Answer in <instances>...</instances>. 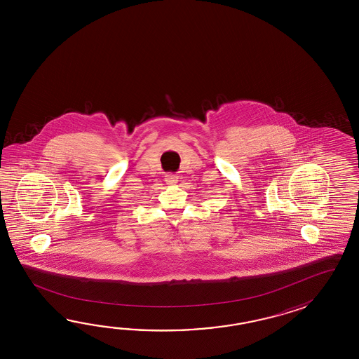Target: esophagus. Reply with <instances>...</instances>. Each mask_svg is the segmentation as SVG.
I'll use <instances>...</instances> for the list:
<instances>
[{
  "instance_id": "obj_1",
  "label": "esophagus",
  "mask_w": 359,
  "mask_h": 359,
  "mask_svg": "<svg viewBox=\"0 0 359 359\" xmlns=\"http://www.w3.org/2000/svg\"><path fill=\"white\" fill-rule=\"evenodd\" d=\"M178 182V177L176 175H167L165 176V183L169 186H175Z\"/></svg>"
}]
</instances>
